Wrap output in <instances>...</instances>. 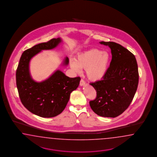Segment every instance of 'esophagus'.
<instances>
[{
	"mask_svg": "<svg viewBox=\"0 0 157 157\" xmlns=\"http://www.w3.org/2000/svg\"><path fill=\"white\" fill-rule=\"evenodd\" d=\"M79 85L80 86H83L85 85V81L83 80V79H81V81H80V83H79Z\"/></svg>",
	"mask_w": 157,
	"mask_h": 157,
	"instance_id": "34e87169",
	"label": "esophagus"
}]
</instances>
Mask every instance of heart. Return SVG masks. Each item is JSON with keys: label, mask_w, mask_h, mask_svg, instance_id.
<instances>
[{"label": "heart", "mask_w": 157, "mask_h": 157, "mask_svg": "<svg viewBox=\"0 0 157 157\" xmlns=\"http://www.w3.org/2000/svg\"><path fill=\"white\" fill-rule=\"evenodd\" d=\"M109 62L108 53L102 52L98 49H91L79 54L75 61H70V66L76 72L80 71V68L86 69V75L90 80L98 81L104 77Z\"/></svg>", "instance_id": "1"}]
</instances>
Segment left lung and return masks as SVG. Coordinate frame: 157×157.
I'll return each mask as SVG.
<instances>
[{
	"mask_svg": "<svg viewBox=\"0 0 157 157\" xmlns=\"http://www.w3.org/2000/svg\"><path fill=\"white\" fill-rule=\"evenodd\" d=\"M111 49L112 60L104 77L90 83L97 92L89 102L91 109L102 117H116L128 108L138 88V64L133 53L114 42H100Z\"/></svg>",
	"mask_w": 157,
	"mask_h": 157,
	"instance_id": "1",
	"label": "left lung"
}]
</instances>
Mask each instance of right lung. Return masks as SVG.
<instances>
[{
  "instance_id": "1",
  "label": "right lung",
  "mask_w": 157,
  "mask_h": 157,
  "mask_svg": "<svg viewBox=\"0 0 157 157\" xmlns=\"http://www.w3.org/2000/svg\"><path fill=\"white\" fill-rule=\"evenodd\" d=\"M61 42L60 38H52L47 43L38 44L25 51L20 58L16 71V84L19 98L24 106L42 117H53L65 109L72 91L78 87L81 78L68 77L57 70L48 79L36 82L29 71L31 58L42 50L51 49ZM67 57L64 64H68Z\"/></svg>"
}]
</instances>
